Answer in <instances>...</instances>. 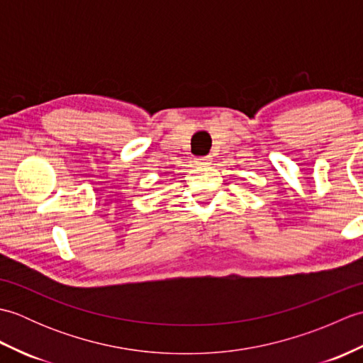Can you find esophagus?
I'll list each match as a JSON object with an SVG mask.
<instances>
[{"mask_svg": "<svg viewBox=\"0 0 363 363\" xmlns=\"http://www.w3.org/2000/svg\"><path fill=\"white\" fill-rule=\"evenodd\" d=\"M196 165H211L212 164V156H203L195 159Z\"/></svg>", "mask_w": 363, "mask_h": 363, "instance_id": "1", "label": "esophagus"}]
</instances>
